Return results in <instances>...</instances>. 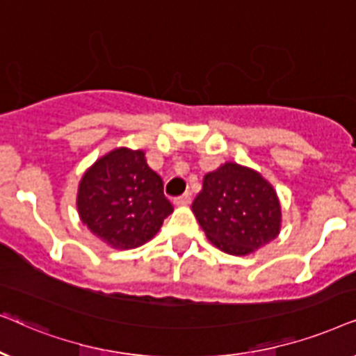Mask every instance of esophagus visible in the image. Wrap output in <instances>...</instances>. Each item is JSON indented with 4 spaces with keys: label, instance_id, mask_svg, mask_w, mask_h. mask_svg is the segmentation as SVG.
I'll list each match as a JSON object with an SVG mask.
<instances>
[{
    "label": "esophagus",
    "instance_id": "1",
    "mask_svg": "<svg viewBox=\"0 0 356 356\" xmlns=\"http://www.w3.org/2000/svg\"><path fill=\"white\" fill-rule=\"evenodd\" d=\"M192 202V195L191 193H184L182 197H177L174 200V205H177V207H186V205H188V203Z\"/></svg>",
    "mask_w": 356,
    "mask_h": 356
}]
</instances>
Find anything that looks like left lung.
<instances>
[{"mask_svg":"<svg viewBox=\"0 0 356 356\" xmlns=\"http://www.w3.org/2000/svg\"><path fill=\"white\" fill-rule=\"evenodd\" d=\"M192 211L222 252L249 255L280 234L282 203L262 174L233 161L205 174Z\"/></svg>","mask_w":356,"mask_h":356,"instance_id":"left-lung-1","label":"left lung"}]
</instances>
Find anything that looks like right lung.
<instances>
[{"mask_svg":"<svg viewBox=\"0 0 356 356\" xmlns=\"http://www.w3.org/2000/svg\"><path fill=\"white\" fill-rule=\"evenodd\" d=\"M163 191V179L146 163L145 151L120 146L84 170L76 208L96 238L129 250L153 239L174 211Z\"/></svg>","mask_w":356,"mask_h":356,"instance_id":"right-lung-1","label":"right lung"}]
</instances>
